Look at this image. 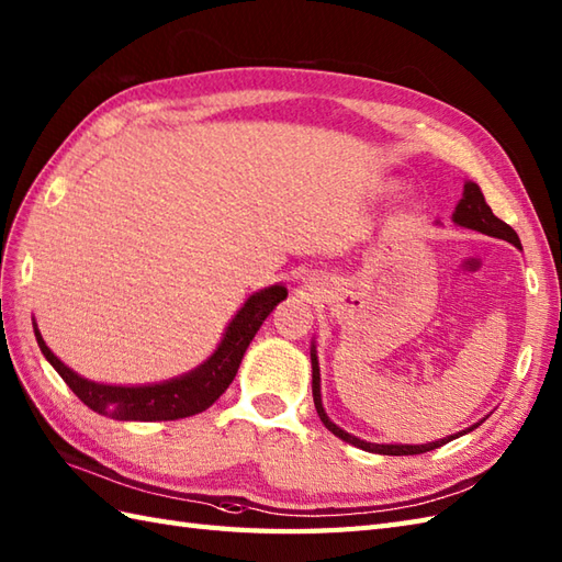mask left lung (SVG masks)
Listing matches in <instances>:
<instances>
[{"instance_id": "1", "label": "left lung", "mask_w": 562, "mask_h": 562, "mask_svg": "<svg viewBox=\"0 0 562 562\" xmlns=\"http://www.w3.org/2000/svg\"><path fill=\"white\" fill-rule=\"evenodd\" d=\"M453 222L458 226L479 231V234H486L491 238H503V240L513 243L515 248H519V238H517L515 231L505 222H501V218L494 212H491V207H488L484 195H482V190H479V186L472 183V181L464 183L462 200L458 202V207L453 212ZM319 389H322L319 386V360H317V350H314V346H312V398H314V407H317L319 419L324 422V427L328 431H331L334 436H338V439H344L350 446H358V448L367 450V453H379V456H419V453H427V450L439 448V446H443L448 441L458 439V436L468 434V431L479 427V422H476V424H472L470 429L458 431L453 436H446V439H441V441H431V443H422V446H409V443H369V441H362V439H358V436H352V434L344 431L340 427H336V424L328 419L326 409L322 405V391Z\"/></svg>"}]
</instances>
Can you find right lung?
<instances>
[{"label":"right lung","instance_id":"add662e5","mask_svg":"<svg viewBox=\"0 0 562 562\" xmlns=\"http://www.w3.org/2000/svg\"><path fill=\"white\" fill-rule=\"evenodd\" d=\"M289 295L281 283L269 285L259 293H252L238 314L231 319L222 344L193 372L176 376L161 384L147 386H109L98 384V381L83 379L68 369L57 355H54L43 340V334L35 328L37 346L43 350L47 362L57 369L59 376L66 381L80 401L100 415L123 422H167L198 415L207 409L218 395H222L231 381H234L245 350L250 340L259 331V326L269 317L271 310Z\"/></svg>","mask_w":562,"mask_h":562}]
</instances>
